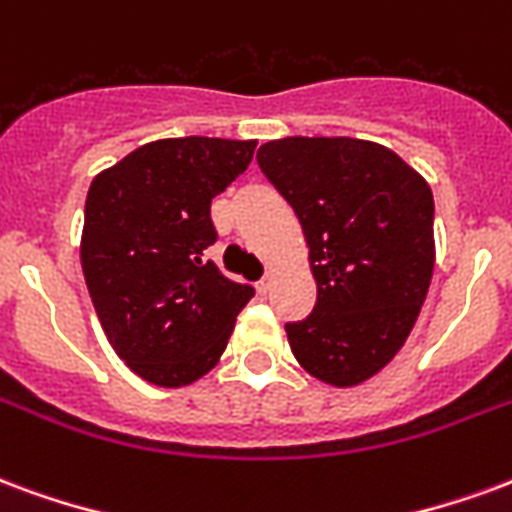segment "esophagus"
<instances>
[{"label": "esophagus", "instance_id": "esophagus-1", "mask_svg": "<svg viewBox=\"0 0 512 512\" xmlns=\"http://www.w3.org/2000/svg\"><path fill=\"white\" fill-rule=\"evenodd\" d=\"M272 281H275V275H272V272H267V275H264V278H261V281L256 283V289H259V294L270 292Z\"/></svg>", "mask_w": 512, "mask_h": 512}]
</instances>
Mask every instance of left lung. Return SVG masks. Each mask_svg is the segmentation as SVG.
Here are the masks:
<instances>
[{"label":"left lung","instance_id":"8db88e82","mask_svg":"<svg viewBox=\"0 0 512 512\" xmlns=\"http://www.w3.org/2000/svg\"><path fill=\"white\" fill-rule=\"evenodd\" d=\"M259 169L311 248L316 305L286 324L297 363L352 387L404 346L434 275V196L393 149L360 138H278Z\"/></svg>","mask_w":512,"mask_h":512}]
</instances>
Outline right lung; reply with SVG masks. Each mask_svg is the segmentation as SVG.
Returning a JSON list of instances; mask_svg holds the SVG:
<instances>
[{
    "label": "right lung",
    "mask_w": 512,
    "mask_h": 512,
    "mask_svg": "<svg viewBox=\"0 0 512 512\" xmlns=\"http://www.w3.org/2000/svg\"><path fill=\"white\" fill-rule=\"evenodd\" d=\"M256 141H152L92 179L81 267L103 333L133 374L182 387L218 365L253 286L204 259L212 199L248 169Z\"/></svg>",
    "instance_id": "add662e5"
}]
</instances>
